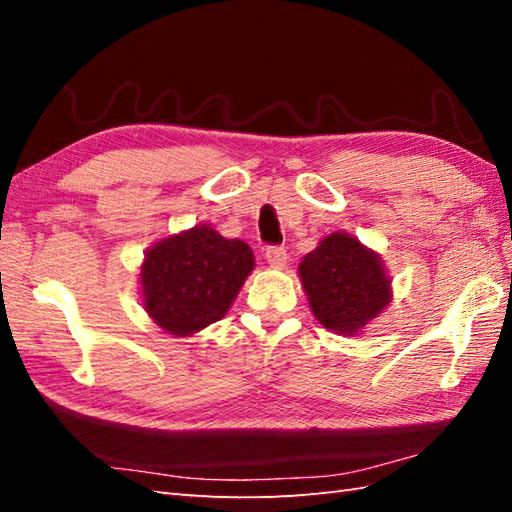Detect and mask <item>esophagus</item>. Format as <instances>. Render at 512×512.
<instances>
[{
  "instance_id": "34e87169",
  "label": "esophagus",
  "mask_w": 512,
  "mask_h": 512,
  "mask_svg": "<svg viewBox=\"0 0 512 512\" xmlns=\"http://www.w3.org/2000/svg\"><path fill=\"white\" fill-rule=\"evenodd\" d=\"M266 259H268V264L275 266V268L286 266V264H288L286 248H284V246H268V248H266Z\"/></svg>"
}]
</instances>
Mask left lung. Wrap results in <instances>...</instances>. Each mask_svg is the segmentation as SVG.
Instances as JSON below:
<instances>
[{"instance_id":"8db88e82","label":"left lung","mask_w":512,"mask_h":512,"mask_svg":"<svg viewBox=\"0 0 512 512\" xmlns=\"http://www.w3.org/2000/svg\"><path fill=\"white\" fill-rule=\"evenodd\" d=\"M314 317L328 330L356 334L391 299L385 268L372 250L345 233H332L299 264Z\"/></svg>"}]
</instances>
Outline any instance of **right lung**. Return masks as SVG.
Returning a JSON list of instances; mask_svg holds the SVG:
<instances>
[{
	"mask_svg": "<svg viewBox=\"0 0 512 512\" xmlns=\"http://www.w3.org/2000/svg\"><path fill=\"white\" fill-rule=\"evenodd\" d=\"M255 266L253 250L209 226L162 239L140 268L149 317L176 336L220 321Z\"/></svg>",
	"mask_w": 512,
	"mask_h": 512,
	"instance_id": "right-lung-1",
	"label": "right lung"
}]
</instances>
